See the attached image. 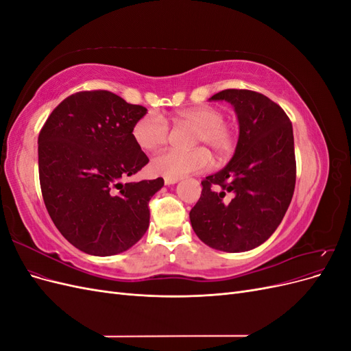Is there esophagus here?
Masks as SVG:
<instances>
[{"label":"esophagus","mask_w":351,"mask_h":351,"mask_svg":"<svg viewBox=\"0 0 351 351\" xmlns=\"http://www.w3.org/2000/svg\"><path fill=\"white\" fill-rule=\"evenodd\" d=\"M178 182V178H164V183L167 184V186H169V184H176Z\"/></svg>","instance_id":"obj_1"}]
</instances>
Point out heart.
<instances>
[{
	"mask_svg": "<svg viewBox=\"0 0 351 351\" xmlns=\"http://www.w3.org/2000/svg\"><path fill=\"white\" fill-rule=\"evenodd\" d=\"M173 121L177 125L190 124L196 127L193 145H206L217 156H224L232 147V133L224 124L226 115L214 107H195L178 111ZM132 136L141 149L151 152L167 143L169 125L161 114L147 112L137 120L132 129ZM210 165V155L204 147L193 151L168 149L158 154L151 162L152 171L165 178H182L187 174L204 171Z\"/></svg>",
	"mask_w": 351,
	"mask_h": 351,
	"instance_id": "b5f03b06",
	"label": "heart"
}]
</instances>
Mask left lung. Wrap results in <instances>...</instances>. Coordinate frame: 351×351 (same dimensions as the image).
Here are the masks:
<instances>
[{
  "label": "left lung",
  "mask_w": 351,
  "mask_h": 351,
  "mask_svg": "<svg viewBox=\"0 0 351 351\" xmlns=\"http://www.w3.org/2000/svg\"><path fill=\"white\" fill-rule=\"evenodd\" d=\"M237 114L239 141L231 161L202 182L190 210L196 236L209 247L237 253L261 246L277 230L295 186L293 125L278 104L247 89H226Z\"/></svg>",
  "instance_id": "left-lung-1"
}]
</instances>
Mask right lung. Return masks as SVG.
<instances>
[{
  "instance_id": "add662e5",
  "label": "right lung",
  "mask_w": 351,
  "mask_h": 351,
  "mask_svg": "<svg viewBox=\"0 0 351 351\" xmlns=\"http://www.w3.org/2000/svg\"><path fill=\"white\" fill-rule=\"evenodd\" d=\"M108 90L70 95L38 137L39 182L48 214L74 247L93 256L130 249L149 227V200L164 180L121 183L149 162L132 136L146 114Z\"/></svg>"
}]
</instances>
